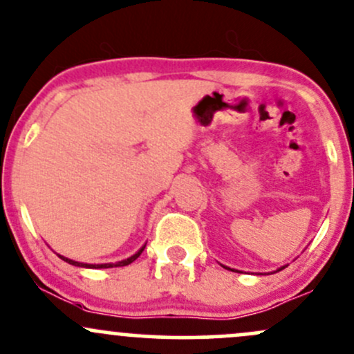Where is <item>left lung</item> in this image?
<instances>
[{"mask_svg": "<svg viewBox=\"0 0 354 354\" xmlns=\"http://www.w3.org/2000/svg\"><path fill=\"white\" fill-rule=\"evenodd\" d=\"M288 265H284V266H281V268H278V270H276V271H273V273H278V271H281V270H284V268H286ZM226 268V270H231V268H228V266H225ZM231 271H236V273H238V270H231Z\"/></svg>", "mask_w": 354, "mask_h": 354, "instance_id": "8db88e82", "label": "left lung"}]
</instances>
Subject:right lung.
Returning a JSON list of instances; mask_svg holds the SVG:
<instances>
[{
	"instance_id": "add662e5",
	"label": "right lung",
	"mask_w": 354,
	"mask_h": 354,
	"mask_svg": "<svg viewBox=\"0 0 354 354\" xmlns=\"http://www.w3.org/2000/svg\"><path fill=\"white\" fill-rule=\"evenodd\" d=\"M145 248H146V243H145L143 246L140 248V250L136 251L135 254L129 256V258L121 259V261H116V263H101V265H89V263H80V261H75V259L66 258V256H61V254H58V256H59L61 259H63V261L70 263V265H73V266H80V268H93V270H100V268H118V266H128V265H131V263L135 261V259L138 258V256H140L141 253H143Z\"/></svg>"
}]
</instances>
